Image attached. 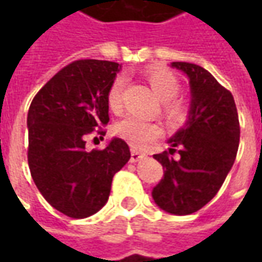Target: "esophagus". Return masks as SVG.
<instances>
[{"mask_svg": "<svg viewBox=\"0 0 262 262\" xmlns=\"http://www.w3.org/2000/svg\"><path fill=\"white\" fill-rule=\"evenodd\" d=\"M143 159H146V154L139 153V151H136V150H132V154H130L132 163H137V161H140V160Z\"/></svg>", "mask_w": 262, "mask_h": 262, "instance_id": "esophagus-1", "label": "esophagus"}]
</instances>
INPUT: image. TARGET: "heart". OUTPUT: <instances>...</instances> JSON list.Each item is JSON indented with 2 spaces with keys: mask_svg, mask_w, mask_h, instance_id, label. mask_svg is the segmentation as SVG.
<instances>
[{
  "mask_svg": "<svg viewBox=\"0 0 262 262\" xmlns=\"http://www.w3.org/2000/svg\"><path fill=\"white\" fill-rule=\"evenodd\" d=\"M147 81L157 94V97L163 101V114L165 119L172 125H178L187 120L188 108L185 102L177 98L180 92V81L170 71L161 69H151L146 73ZM123 90H125V78L116 77L109 86L106 99L109 108L119 114L123 105ZM115 133L135 148H143L148 143L156 140L161 133L159 125L139 119L136 116H126L115 125Z\"/></svg>",
  "mask_w": 262,
  "mask_h": 262,
  "instance_id": "heart-1",
  "label": "heart"
}]
</instances>
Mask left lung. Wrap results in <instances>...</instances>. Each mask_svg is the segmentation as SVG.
I'll return each mask as SVG.
<instances>
[{
    "mask_svg": "<svg viewBox=\"0 0 262 262\" xmlns=\"http://www.w3.org/2000/svg\"><path fill=\"white\" fill-rule=\"evenodd\" d=\"M171 67L188 75L192 99L187 125L168 140L170 150L153 156L164 177L151 195L163 210L182 216L203 208L223 185L236 160L240 123L231 92L208 70L185 61Z\"/></svg>",
    "mask_w": 262,
    "mask_h": 262,
    "instance_id": "8db88e82",
    "label": "left lung"
}]
</instances>
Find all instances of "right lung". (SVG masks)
Masks as SVG:
<instances>
[{
    "instance_id": "1",
    "label": "right lung",
    "mask_w": 262,
    "mask_h": 262,
    "mask_svg": "<svg viewBox=\"0 0 262 262\" xmlns=\"http://www.w3.org/2000/svg\"><path fill=\"white\" fill-rule=\"evenodd\" d=\"M120 66L75 60L37 92L28 112V164L33 182L54 209L84 219L108 202L112 178L130 159L125 140L86 150L85 137L109 122L106 94Z\"/></svg>"
}]
</instances>
